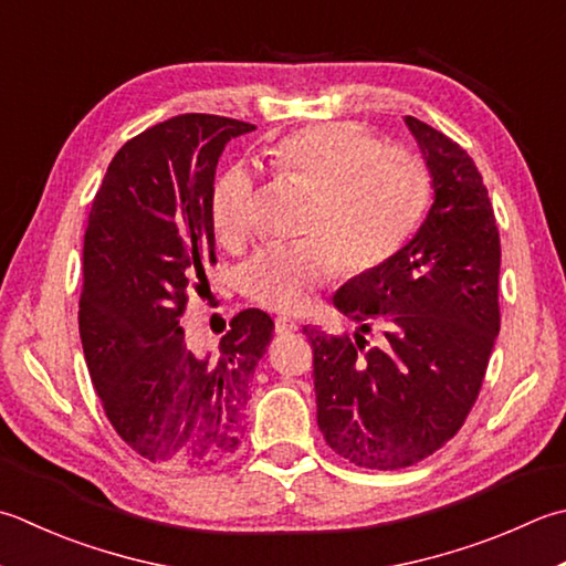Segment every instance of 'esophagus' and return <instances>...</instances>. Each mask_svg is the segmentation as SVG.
I'll list each match as a JSON object with an SVG mask.
<instances>
[{
	"mask_svg": "<svg viewBox=\"0 0 566 566\" xmlns=\"http://www.w3.org/2000/svg\"><path fill=\"white\" fill-rule=\"evenodd\" d=\"M298 328L296 321L292 316H276L274 318V331L280 336H286V334H294V331Z\"/></svg>",
	"mask_w": 566,
	"mask_h": 566,
	"instance_id": "obj_1",
	"label": "esophagus"
}]
</instances>
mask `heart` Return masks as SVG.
Instances as JSON below:
<instances>
[{
  "label": "heart",
  "instance_id": "b5f03b06",
  "mask_svg": "<svg viewBox=\"0 0 566 566\" xmlns=\"http://www.w3.org/2000/svg\"><path fill=\"white\" fill-rule=\"evenodd\" d=\"M274 176L312 191L306 240L268 245L242 264L240 286L274 312H304L340 272H368L405 245L429 203V174L412 154L382 147L356 122H321L268 149ZM218 238L240 245L254 220V179L230 166L210 188Z\"/></svg>",
  "mask_w": 566,
  "mask_h": 566
}]
</instances>
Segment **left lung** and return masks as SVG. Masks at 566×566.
I'll return each mask as SVG.
<instances>
[{"mask_svg":"<svg viewBox=\"0 0 566 566\" xmlns=\"http://www.w3.org/2000/svg\"><path fill=\"white\" fill-rule=\"evenodd\" d=\"M405 122L424 154L434 203L402 250L334 296L363 333L382 319L384 346L365 352L361 334L304 328L321 434L343 459L378 471L412 467L457 434L501 331V235L489 188L467 149L427 122Z\"/></svg>","mask_w":566,"mask_h":566,"instance_id":"8db88e82","label":"left lung"}]
</instances>
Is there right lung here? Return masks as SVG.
<instances>
[{
    "mask_svg": "<svg viewBox=\"0 0 566 566\" xmlns=\"http://www.w3.org/2000/svg\"><path fill=\"white\" fill-rule=\"evenodd\" d=\"M250 122L179 115L132 137L109 161L87 216L77 326L109 424L166 471H206L238 451L254 368L274 321L245 308L216 356L186 343L188 290L216 264L210 188Z\"/></svg>",
    "mask_w": 566,
    "mask_h": 566,
    "instance_id": "1",
    "label": "right lung"
}]
</instances>
